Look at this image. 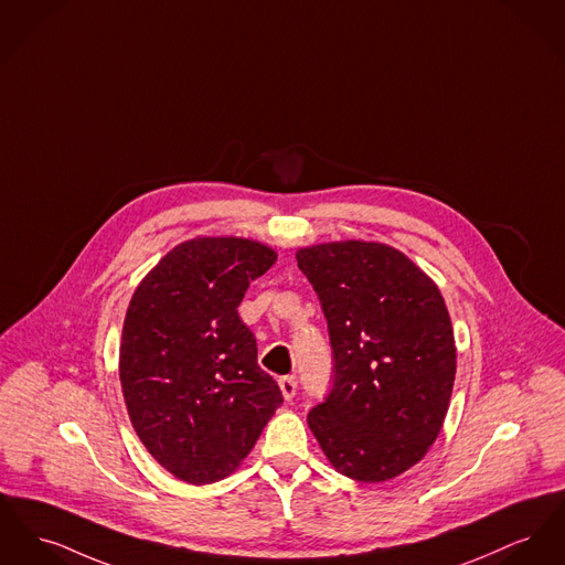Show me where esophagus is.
<instances>
[{
    "mask_svg": "<svg viewBox=\"0 0 565 565\" xmlns=\"http://www.w3.org/2000/svg\"><path fill=\"white\" fill-rule=\"evenodd\" d=\"M279 388H281V395L286 401H290V398L297 395V380L292 377V375H286V377H281L279 380Z\"/></svg>",
    "mask_w": 565,
    "mask_h": 565,
    "instance_id": "esophagus-1",
    "label": "esophagus"
}]
</instances>
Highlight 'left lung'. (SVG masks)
Segmentation results:
<instances>
[{
	"instance_id": "1",
	"label": "left lung",
	"mask_w": 565,
	"mask_h": 565,
	"mask_svg": "<svg viewBox=\"0 0 565 565\" xmlns=\"http://www.w3.org/2000/svg\"><path fill=\"white\" fill-rule=\"evenodd\" d=\"M332 348V388L309 416L332 467L359 482L418 463L441 431L457 373L452 322L437 286L384 243L297 252Z\"/></svg>"
}]
</instances>
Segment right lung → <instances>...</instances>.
Masks as SVG:
<instances>
[{
    "label": "right lung",
    "instance_id": "obj_1",
    "mask_svg": "<svg viewBox=\"0 0 565 565\" xmlns=\"http://www.w3.org/2000/svg\"><path fill=\"white\" fill-rule=\"evenodd\" d=\"M275 260L258 241L199 236L170 249L130 300L119 348L128 414L149 455L183 482L233 473L284 403L236 311Z\"/></svg>",
    "mask_w": 565,
    "mask_h": 565
}]
</instances>
